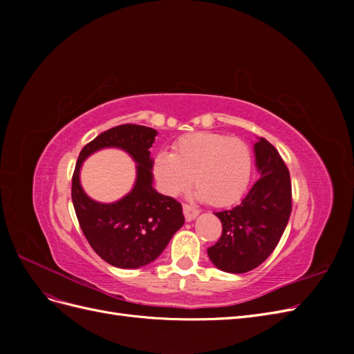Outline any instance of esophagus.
Instances as JSON below:
<instances>
[{"label": "esophagus", "instance_id": "obj_1", "mask_svg": "<svg viewBox=\"0 0 354 354\" xmlns=\"http://www.w3.org/2000/svg\"><path fill=\"white\" fill-rule=\"evenodd\" d=\"M183 212H185V218H186L187 221H190V220H194V218L198 216L199 209L195 208V207L189 205V203H185V205H183Z\"/></svg>", "mask_w": 354, "mask_h": 354}]
</instances>
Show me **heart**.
Returning <instances> with one entry per match:
<instances>
[{"label": "heart", "instance_id": "1", "mask_svg": "<svg viewBox=\"0 0 354 354\" xmlns=\"http://www.w3.org/2000/svg\"><path fill=\"white\" fill-rule=\"evenodd\" d=\"M152 169L158 187L165 195L183 194L194 176L196 196L224 207L238 201L248 187L252 158L241 138L201 131L180 137L173 152L159 151Z\"/></svg>", "mask_w": 354, "mask_h": 354}]
</instances>
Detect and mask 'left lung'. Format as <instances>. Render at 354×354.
<instances>
[{"mask_svg":"<svg viewBox=\"0 0 354 354\" xmlns=\"http://www.w3.org/2000/svg\"><path fill=\"white\" fill-rule=\"evenodd\" d=\"M255 162L261 177L239 205L216 212L221 236L207 250L220 270L246 273L267 260L279 243L292 209L289 171L276 147L260 137Z\"/></svg>","mask_w":354,"mask_h":354,"instance_id":"left-lung-1","label":"left lung"}]
</instances>
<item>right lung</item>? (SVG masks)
I'll list each match as a JSON object with an SVG mask.
<instances>
[{"instance_id": "obj_1", "label": "right lung", "mask_w": 354, "mask_h": 354, "mask_svg": "<svg viewBox=\"0 0 354 354\" xmlns=\"http://www.w3.org/2000/svg\"><path fill=\"white\" fill-rule=\"evenodd\" d=\"M155 136L156 130L145 125L113 127L82 147L73 169L72 202L84 236L95 254L121 269H137L158 259L185 223L181 203L152 187L149 149ZM102 147L124 148L139 164L135 189L115 204L94 203L79 185L82 160Z\"/></svg>"}]
</instances>
